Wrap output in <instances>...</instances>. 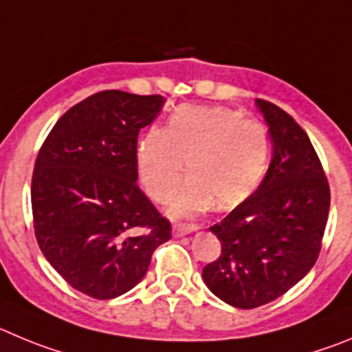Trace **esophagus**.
<instances>
[{"mask_svg": "<svg viewBox=\"0 0 352 352\" xmlns=\"http://www.w3.org/2000/svg\"><path fill=\"white\" fill-rule=\"evenodd\" d=\"M196 230H198V226H196V224L177 223L175 226H173V235L184 236V235H188V233H192V231H196Z\"/></svg>", "mask_w": 352, "mask_h": 352, "instance_id": "34e87169", "label": "esophagus"}]
</instances>
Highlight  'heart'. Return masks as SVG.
I'll list each match as a JSON object with an SVG mask.
<instances>
[{"mask_svg":"<svg viewBox=\"0 0 352 352\" xmlns=\"http://www.w3.org/2000/svg\"><path fill=\"white\" fill-rule=\"evenodd\" d=\"M268 156L265 124L226 107H180L166 128H151L137 145L138 175L156 201L173 191L186 161L189 177L170 199L179 217L212 201L219 208L243 201L261 182Z\"/></svg>","mask_w":352,"mask_h":352,"instance_id":"heart-1","label":"heart"}]
</instances>
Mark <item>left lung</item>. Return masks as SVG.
Wrapping results in <instances>:
<instances>
[{
  "label": "left lung",
  "instance_id": "left-lung-1",
  "mask_svg": "<svg viewBox=\"0 0 352 352\" xmlns=\"http://www.w3.org/2000/svg\"><path fill=\"white\" fill-rule=\"evenodd\" d=\"M256 105L274 157L259 188L210 226L221 254L204 268L208 289L239 309L274 302L309 274L330 212V184L307 133L270 101Z\"/></svg>",
  "mask_w": 352,
  "mask_h": 352
}]
</instances>
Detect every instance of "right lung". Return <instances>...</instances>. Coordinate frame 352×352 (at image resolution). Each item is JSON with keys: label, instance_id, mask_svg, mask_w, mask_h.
I'll return each mask as SVG.
<instances>
[{"label": "right lung", "instance_id": "obj_1", "mask_svg": "<svg viewBox=\"0 0 352 352\" xmlns=\"http://www.w3.org/2000/svg\"><path fill=\"white\" fill-rule=\"evenodd\" d=\"M164 98L101 91L63 113L34 161L36 242L74 289L110 300L144 278L172 224L138 188L137 145Z\"/></svg>", "mask_w": 352, "mask_h": 352}]
</instances>
